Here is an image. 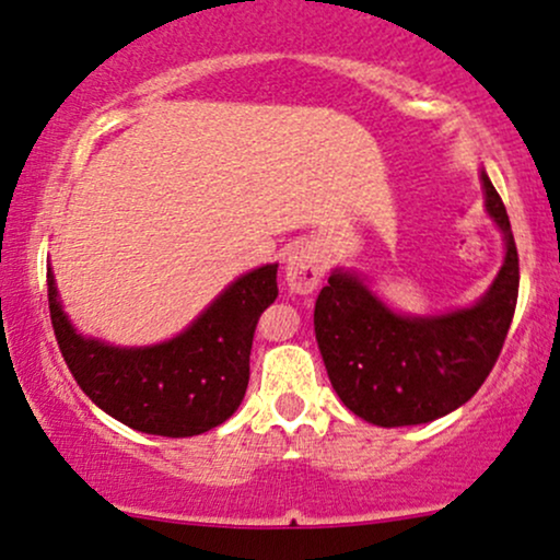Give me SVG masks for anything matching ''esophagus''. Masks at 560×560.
<instances>
[{
	"instance_id": "34e87169",
	"label": "esophagus",
	"mask_w": 560,
	"mask_h": 560,
	"mask_svg": "<svg viewBox=\"0 0 560 560\" xmlns=\"http://www.w3.org/2000/svg\"><path fill=\"white\" fill-rule=\"evenodd\" d=\"M325 275V261L314 243H299L285 256V282L293 293H312Z\"/></svg>"
}]
</instances>
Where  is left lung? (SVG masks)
<instances>
[{
    "label": "left lung",
    "instance_id": "1",
    "mask_svg": "<svg viewBox=\"0 0 560 560\" xmlns=\"http://www.w3.org/2000/svg\"><path fill=\"white\" fill-rule=\"evenodd\" d=\"M483 211L505 243L500 272L470 306L394 310L360 272L336 267L314 304L328 378L357 418L381 429L420 425L463 407L498 362L518 299V254L505 206L479 172Z\"/></svg>",
    "mask_w": 560,
    "mask_h": 560
}]
</instances>
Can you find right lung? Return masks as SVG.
Here are the masks:
<instances>
[{"instance_id": "1", "label": "right lung", "mask_w": 560, "mask_h": 560, "mask_svg": "<svg viewBox=\"0 0 560 560\" xmlns=\"http://www.w3.org/2000/svg\"><path fill=\"white\" fill-rule=\"evenodd\" d=\"M47 299L66 364L100 410L153 436H198L232 418L246 397L250 343L259 314L278 299V264L235 278L185 330L148 347L79 332L62 310L52 264Z\"/></svg>"}]
</instances>
